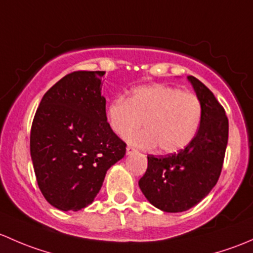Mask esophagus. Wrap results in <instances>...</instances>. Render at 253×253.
<instances>
[{"mask_svg":"<svg viewBox=\"0 0 253 253\" xmlns=\"http://www.w3.org/2000/svg\"><path fill=\"white\" fill-rule=\"evenodd\" d=\"M134 152H135V148L131 147V146H127V147H126V155L130 156V155H132Z\"/></svg>","mask_w":253,"mask_h":253,"instance_id":"obj_1","label":"esophagus"}]
</instances>
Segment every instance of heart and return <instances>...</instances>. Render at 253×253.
I'll return each instance as SVG.
<instances>
[{
	"instance_id": "obj_1",
	"label": "heart",
	"mask_w": 253,
	"mask_h": 253,
	"mask_svg": "<svg viewBox=\"0 0 253 253\" xmlns=\"http://www.w3.org/2000/svg\"><path fill=\"white\" fill-rule=\"evenodd\" d=\"M106 119L114 134L127 137L141 148L158 146L162 153H175L196 137L202 121V105L192 92L162 84L132 88L127 100L119 96L108 105Z\"/></svg>"
}]
</instances>
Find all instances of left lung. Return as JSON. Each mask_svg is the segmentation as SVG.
Listing matches in <instances>:
<instances>
[{"mask_svg": "<svg viewBox=\"0 0 253 253\" xmlns=\"http://www.w3.org/2000/svg\"><path fill=\"white\" fill-rule=\"evenodd\" d=\"M202 105L196 137L176 153L147 156V170L139 180L142 194L163 212H184L196 206L214 187L223 168L229 122L212 91L187 77Z\"/></svg>", "mask_w": 253, "mask_h": 253, "instance_id": "left-lung-1", "label": "left lung"}]
</instances>
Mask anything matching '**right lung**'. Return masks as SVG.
Masks as SVG:
<instances>
[{
	"label": "right lung",
	"instance_id": "add662e5",
	"mask_svg": "<svg viewBox=\"0 0 253 253\" xmlns=\"http://www.w3.org/2000/svg\"><path fill=\"white\" fill-rule=\"evenodd\" d=\"M105 72L79 70L43 95L30 132L36 180L49 205L80 211L92 204L106 173L126 155V144L109 127Z\"/></svg>",
	"mask_w": 253,
	"mask_h": 253
}]
</instances>
